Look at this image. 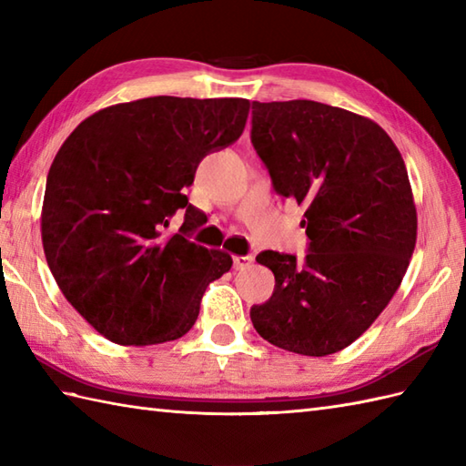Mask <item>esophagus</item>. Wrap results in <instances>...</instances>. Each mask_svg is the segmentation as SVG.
I'll use <instances>...</instances> for the list:
<instances>
[{
  "label": "esophagus",
  "mask_w": 466,
  "mask_h": 466,
  "mask_svg": "<svg viewBox=\"0 0 466 466\" xmlns=\"http://www.w3.org/2000/svg\"><path fill=\"white\" fill-rule=\"evenodd\" d=\"M232 260H234V268L236 270H244L246 266H250L254 262L252 256H234Z\"/></svg>",
  "instance_id": "obj_1"
}]
</instances>
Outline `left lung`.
I'll list each match as a JSON object with an SVG mask.
<instances>
[{
    "mask_svg": "<svg viewBox=\"0 0 466 466\" xmlns=\"http://www.w3.org/2000/svg\"><path fill=\"white\" fill-rule=\"evenodd\" d=\"M252 146L274 190L304 206L309 254L264 250L268 302L250 319L264 340L326 356L352 344L390 302L417 244L409 172L369 117L312 100L252 102Z\"/></svg>",
    "mask_w": 466,
    "mask_h": 466,
    "instance_id": "1",
    "label": "left lung"
}]
</instances>
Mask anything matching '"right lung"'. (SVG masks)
Masks as SVG:
<instances>
[{
    "label": "right lung",
    "instance_id": "obj_1",
    "mask_svg": "<svg viewBox=\"0 0 466 466\" xmlns=\"http://www.w3.org/2000/svg\"><path fill=\"white\" fill-rule=\"evenodd\" d=\"M244 97L156 96L92 114L47 174L42 242L67 302L107 340L147 346L192 329L206 286L230 254L187 240L202 220L187 204L202 157L244 132ZM184 209L181 232L163 230Z\"/></svg>",
    "mask_w": 466,
    "mask_h": 466
}]
</instances>
